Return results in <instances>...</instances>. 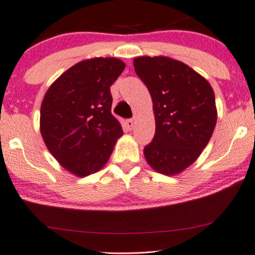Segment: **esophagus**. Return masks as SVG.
<instances>
[{
  "instance_id": "esophagus-1",
  "label": "esophagus",
  "mask_w": 255,
  "mask_h": 255,
  "mask_svg": "<svg viewBox=\"0 0 255 255\" xmlns=\"http://www.w3.org/2000/svg\"><path fill=\"white\" fill-rule=\"evenodd\" d=\"M126 125H127V127L129 128V130H131V129L134 128V120H132V119H127L126 120Z\"/></svg>"
}]
</instances>
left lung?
<instances>
[{
  "mask_svg": "<svg viewBox=\"0 0 255 255\" xmlns=\"http://www.w3.org/2000/svg\"><path fill=\"white\" fill-rule=\"evenodd\" d=\"M136 74L149 89L155 134L144 147L152 168L174 175L199 157L216 124L215 96L206 79L168 57H138Z\"/></svg>",
  "mask_w": 255,
  "mask_h": 255,
  "instance_id": "1",
  "label": "left lung"
}]
</instances>
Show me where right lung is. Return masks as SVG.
<instances>
[{
  "label": "right lung",
  "mask_w": 255,
  "mask_h": 255,
  "mask_svg": "<svg viewBox=\"0 0 255 255\" xmlns=\"http://www.w3.org/2000/svg\"><path fill=\"white\" fill-rule=\"evenodd\" d=\"M126 66L117 58L83 60L50 86L41 105V134L51 154L78 176L100 170L123 135L110 87Z\"/></svg>",
  "instance_id": "right-lung-1"
}]
</instances>
